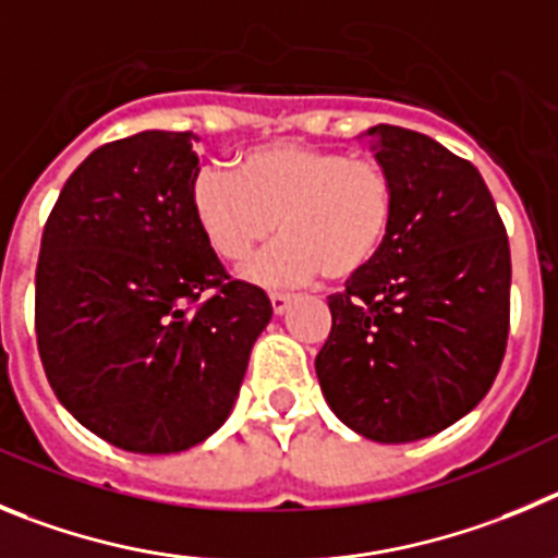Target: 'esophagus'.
Here are the masks:
<instances>
[{"label":"esophagus","mask_w":558,"mask_h":558,"mask_svg":"<svg viewBox=\"0 0 558 558\" xmlns=\"http://www.w3.org/2000/svg\"><path fill=\"white\" fill-rule=\"evenodd\" d=\"M291 294H286V291H272V294H269V303H272V311L275 314H286V308H289L291 305Z\"/></svg>","instance_id":"obj_1"}]
</instances>
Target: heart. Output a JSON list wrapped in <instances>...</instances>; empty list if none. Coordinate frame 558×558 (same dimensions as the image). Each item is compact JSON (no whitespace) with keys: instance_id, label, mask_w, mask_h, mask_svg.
Returning <instances> with one entry per match:
<instances>
[{"instance_id":"b5f03b06","label":"heart","mask_w":558,"mask_h":558,"mask_svg":"<svg viewBox=\"0 0 558 558\" xmlns=\"http://www.w3.org/2000/svg\"><path fill=\"white\" fill-rule=\"evenodd\" d=\"M395 205V178L380 160L298 142L253 147L235 172L205 167L192 183L194 222L219 258L244 260L283 233L247 269L267 286L364 272L389 239Z\"/></svg>"}]
</instances>
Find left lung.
<instances>
[{
  "label": "left lung",
  "mask_w": 558,
  "mask_h": 558,
  "mask_svg": "<svg viewBox=\"0 0 558 558\" xmlns=\"http://www.w3.org/2000/svg\"><path fill=\"white\" fill-rule=\"evenodd\" d=\"M364 135L398 205L378 258L328 298L333 325L314 366L341 423L403 445L445 430L489 391L509 339L511 255L470 160L395 124Z\"/></svg>",
  "instance_id": "1"
}]
</instances>
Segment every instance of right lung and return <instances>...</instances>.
Instances as JSON below:
<instances>
[{
    "instance_id": "1",
    "label": "right lung",
    "mask_w": 558,
    "mask_h": 558,
    "mask_svg": "<svg viewBox=\"0 0 558 558\" xmlns=\"http://www.w3.org/2000/svg\"><path fill=\"white\" fill-rule=\"evenodd\" d=\"M194 142L144 130L94 149L49 214L35 269L49 386L130 453H180L222 428L272 319L264 289L230 280L194 222Z\"/></svg>"
}]
</instances>
